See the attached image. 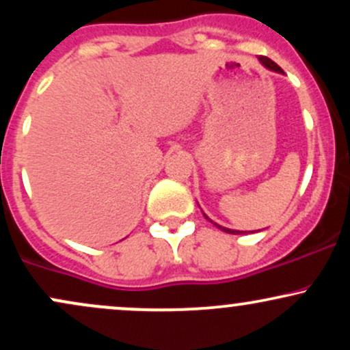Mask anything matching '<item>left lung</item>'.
<instances>
[{
	"label": "left lung",
	"mask_w": 350,
	"mask_h": 350,
	"mask_svg": "<svg viewBox=\"0 0 350 350\" xmlns=\"http://www.w3.org/2000/svg\"><path fill=\"white\" fill-rule=\"evenodd\" d=\"M260 62H262L265 67H268V69H270V70H275V72H283V70H281V67L278 66V64H275V62H273V60H271V59L265 57V55H260ZM206 217H207V215H206ZM207 219H208V217H207ZM211 222H212V220H211ZM212 224H214V222H212ZM214 226H215V227H219V228H220V230L227 232V234H234V235H239V234H245V232H240V230H232V228H226V227H220V226H219V224H214Z\"/></svg>",
	"instance_id": "1"
}]
</instances>
